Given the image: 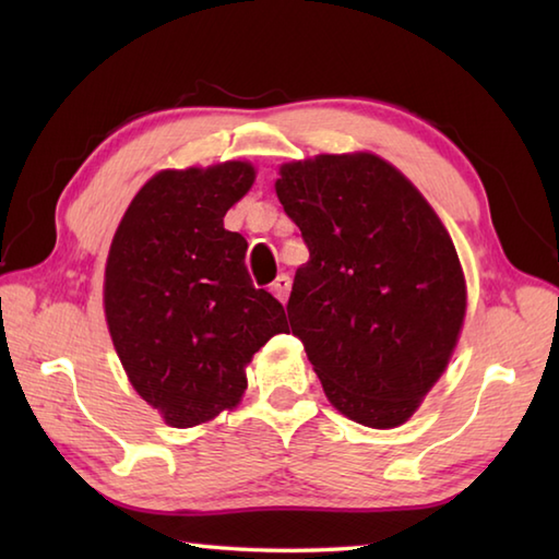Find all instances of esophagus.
<instances>
[{
    "instance_id": "obj_1",
    "label": "esophagus",
    "mask_w": 559,
    "mask_h": 559,
    "mask_svg": "<svg viewBox=\"0 0 559 559\" xmlns=\"http://www.w3.org/2000/svg\"><path fill=\"white\" fill-rule=\"evenodd\" d=\"M271 293L276 295L281 302L288 300V293H290V276H288V273H281V276L271 283Z\"/></svg>"
}]
</instances>
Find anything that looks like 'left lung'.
Returning a JSON list of instances; mask_svg holds the SVG:
<instances>
[{
    "label": "left lung",
    "mask_w": 559,
    "mask_h": 559,
    "mask_svg": "<svg viewBox=\"0 0 559 559\" xmlns=\"http://www.w3.org/2000/svg\"><path fill=\"white\" fill-rule=\"evenodd\" d=\"M276 194L310 249L286 310L326 399L360 425H403L447 370L466 317L447 228L374 153L281 165Z\"/></svg>",
    "instance_id": "8db88e82"
}]
</instances>
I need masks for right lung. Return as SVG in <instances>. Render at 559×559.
<instances>
[{
  "instance_id": "right-lung-1",
  "label": "right lung",
  "mask_w": 559,
  "mask_h": 559,
  "mask_svg": "<svg viewBox=\"0 0 559 559\" xmlns=\"http://www.w3.org/2000/svg\"><path fill=\"white\" fill-rule=\"evenodd\" d=\"M252 182L242 160L163 170L112 237L103 300L115 350L136 394L173 427L235 408L252 355L288 331L283 305L252 286L247 240L223 228Z\"/></svg>"
}]
</instances>
